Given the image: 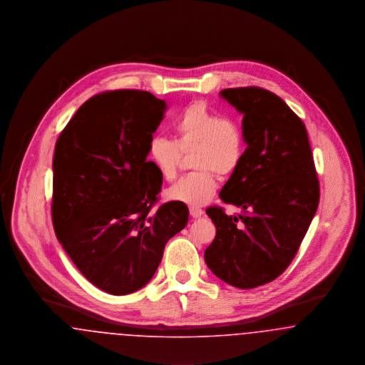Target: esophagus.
Listing matches in <instances>:
<instances>
[{
  "mask_svg": "<svg viewBox=\"0 0 365 365\" xmlns=\"http://www.w3.org/2000/svg\"><path fill=\"white\" fill-rule=\"evenodd\" d=\"M205 211L202 210L200 207H190V214H191L192 218H199L203 215Z\"/></svg>",
  "mask_w": 365,
  "mask_h": 365,
  "instance_id": "34e87169",
  "label": "esophagus"
}]
</instances>
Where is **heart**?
<instances>
[{"label":"heart","instance_id":"heart-1","mask_svg":"<svg viewBox=\"0 0 365 365\" xmlns=\"http://www.w3.org/2000/svg\"><path fill=\"white\" fill-rule=\"evenodd\" d=\"M174 140L156 135L148 145V159L158 173L172 181L178 173L182 155H192V166L199 170L180 178L165 196L170 202L191 207L206 205L215 195V173H235L245 156V133L240 123L220 115L203 101L188 106L173 123Z\"/></svg>","mask_w":365,"mask_h":365}]
</instances>
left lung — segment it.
<instances>
[{
    "mask_svg": "<svg viewBox=\"0 0 365 365\" xmlns=\"http://www.w3.org/2000/svg\"><path fill=\"white\" fill-rule=\"evenodd\" d=\"M240 114L247 148L220 192L243 209L206 212L217 233L205 251L211 272L230 286L255 288L279 277L299 249L316 214L320 187L304 122L267 89H224Z\"/></svg>",
    "mask_w": 365,
    "mask_h": 365,
    "instance_id": "1",
    "label": "left lung"
}]
</instances>
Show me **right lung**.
<instances>
[{
  "instance_id": "obj_1",
  "label": "right lung",
  "mask_w": 365,
  "mask_h": 365,
  "mask_svg": "<svg viewBox=\"0 0 365 365\" xmlns=\"http://www.w3.org/2000/svg\"><path fill=\"white\" fill-rule=\"evenodd\" d=\"M168 106L145 91L89 98L60 133L53 156L52 221L58 240L97 288L126 295L144 287L187 205L154 209L162 175L147 162Z\"/></svg>"
}]
</instances>
